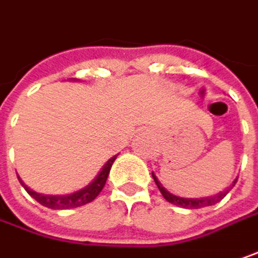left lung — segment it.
I'll list each match as a JSON object with an SVG mask.
<instances>
[{
	"label": "left lung",
	"instance_id": "left-lung-1",
	"mask_svg": "<svg viewBox=\"0 0 258 258\" xmlns=\"http://www.w3.org/2000/svg\"><path fill=\"white\" fill-rule=\"evenodd\" d=\"M152 177H154L155 184H157L158 188H160L161 195L164 196V199L167 200V202H170V203H173V205H175V206L184 208V209H200V208L212 206V205H215V203L221 202V200L224 199L226 195H228V191H229L232 187L235 186V183H237V180H238V178H235V180H234V183L228 187L226 190H224V191H219V193H218V195H215V196L199 198V199H187V198H178V196H175V195H173V193H170L165 187H162V184L158 181V178L154 175V173H152Z\"/></svg>",
	"mask_w": 258,
	"mask_h": 258
}]
</instances>
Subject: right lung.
<instances>
[{"instance_id":"obj_1","label":"right lung","mask_w":258,"mask_h":258,"mask_svg":"<svg viewBox=\"0 0 258 258\" xmlns=\"http://www.w3.org/2000/svg\"><path fill=\"white\" fill-rule=\"evenodd\" d=\"M117 155L111 157L109 161L104 164V167L101 168V171L98 173L96 178L88 184L85 186L84 188L75 191V193H71V195H65V196H52V195H40V193H36L33 191L32 188L26 186L23 183V180L20 178L19 175V181L21 183V186L26 188V191L32 196L33 199H36L40 205H43L49 209H72V208H78V206H83V205H87L90 202L96 199L97 196L100 195V191L103 190V187L107 181V177H109L110 168L113 165V162L116 160Z\"/></svg>"}]
</instances>
